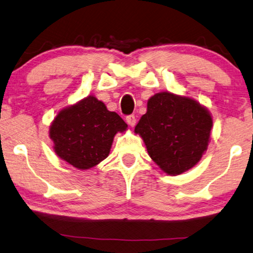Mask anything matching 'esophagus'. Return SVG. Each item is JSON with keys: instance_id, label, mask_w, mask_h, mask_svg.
<instances>
[{"instance_id": "1", "label": "esophagus", "mask_w": 253, "mask_h": 253, "mask_svg": "<svg viewBox=\"0 0 253 253\" xmlns=\"http://www.w3.org/2000/svg\"><path fill=\"white\" fill-rule=\"evenodd\" d=\"M126 122L130 127H134L135 124H136V118H135L134 115H129L126 117Z\"/></svg>"}]
</instances>
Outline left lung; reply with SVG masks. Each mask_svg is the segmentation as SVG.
Instances as JSON below:
<instances>
[{"label":"left lung","instance_id":"1","mask_svg":"<svg viewBox=\"0 0 253 253\" xmlns=\"http://www.w3.org/2000/svg\"><path fill=\"white\" fill-rule=\"evenodd\" d=\"M212 118L190 97L169 92L154 94L135 127L154 163L169 175L197 165L208 146Z\"/></svg>","mask_w":253,"mask_h":253}]
</instances>
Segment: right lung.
<instances>
[{
	"mask_svg": "<svg viewBox=\"0 0 253 253\" xmlns=\"http://www.w3.org/2000/svg\"><path fill=\"white\" fill-rule=\"evenodd\" d=\"M127 124L103 102L87 96L77 104L61 110L50 127L54 151L78 169H89L109 156L112 141Z\"/></svg>",
	"mask_w": 253,
	"mask_h": 253,
	"instance_id": "add662e5",
	"label": "right lung"
}]
</instances>
